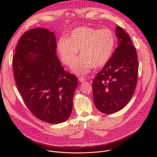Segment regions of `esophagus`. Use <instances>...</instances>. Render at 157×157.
<instances>
[{"instance_id":"obj_1","label":"esophagus","mask_w":157,"mask_h":157,"mask_svg":"<svg viewBox=\"0 0 157 157\" xmlns=\"http://www.w3.org/2000/svg\"><path fill=\"white\" fill-rule=\"evenodd\" d=\"M78 80H79V81H80V82H86V78H84L83 77H79Z\"/></svg>"}]
</instances>
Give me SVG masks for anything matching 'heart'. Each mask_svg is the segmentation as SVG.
Segmentation results:
<instances>
[{"label":"heart","mask_w":157,"mask_h":157,"mask_svg":"<svg viewBox=\"0 0 157 157\" xmlns=\"http://www.w3.org/2000/svg\"><path fill=\"white\" fill-rule=\"evenodd\" d=\"M114 45V38L111 30L81 26L72 31L67 39H60L57 49L67 65L71 64L79 50L81 56L72 64L71 70L77 75H85L93 67L100 68L107 62Z\"/></svg>","instance_id":"1"}]
</instances>
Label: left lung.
Returning a JSON list of instances; mask_svg holds the SVG:
<instances>
[{"label":"left lung","instance_id":"obj_1","mask_svg":"<svg viewBox=\"0 0 157 157\" xmlns=\"http://www.w3.org/2000/svg\"><path fill=\"white\" fill-rule=\"evenodd\" d=\"M116 36L117 46L92 83L94 104L104 114L116 113L126 105L138 80V56L129 36L119 26Z\"/></svg>","mask_w":157,"mask_h":157}]
</instances>
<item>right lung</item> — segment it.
<instances>
[{
	"mask_svg": "<svg viewBox=\"0 0 157 157\" xmlns=\"http://www.w3.org/2000/svg\"><path fill=\"white\" fill-rule=\"evenodd\" d=\"M56 53L55 33L34 28L22 36L13 60L24 102L36 117L51 124L69 118L78 86L77 77L65 71Z\"/></svg>",
	"mask_w": 157,
	"mask_h": 157,
	"instance_id": "obj_1",
	"label": "right lung"
}]
</instances>
